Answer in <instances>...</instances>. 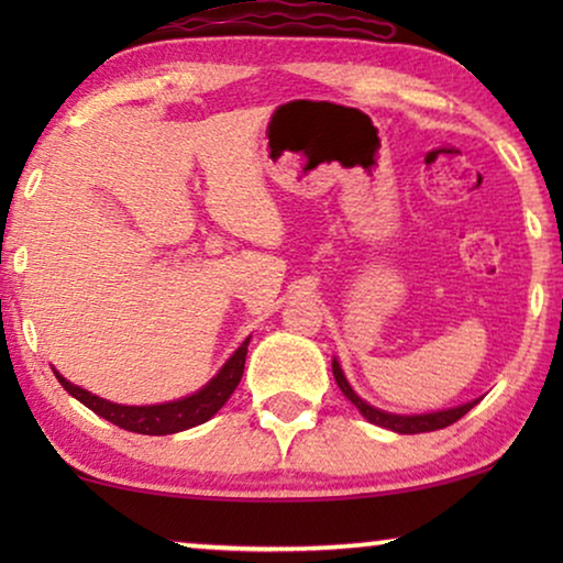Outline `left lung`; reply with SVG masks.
<instances>
[{
  "label": "left lung",
  "mask_w": 563,
  "mask_h": 563,
  "mask_svg": "<svg viewBox=\"0 0 563 563\" xmlns=\"http://www.w3.org/2000/svg\"><path fill=\"white\" fill-rule=\"evenodd\" d=\"M333 376H335L338 387H341L343 395L349 397L351 402L358 407L361 415H364V418H366L368 422H374V426H379V428L395 430V433H405V435H410V433H430V430L449 428V426H453V422H456V420L464 418V415H466L468 410H472V407H474L476 402H479V399H474V402H466V405H461V407H453V410L430 412V415H391V412H382V410H376V407L366 405L364 399H361V397L356 395V391L351 389V384L345 382V376H343V372H341V366H338V361H333Z\"/></svg>",
  "instance_id": "obj_1"
}]
</instances>
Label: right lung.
<instances>
[{"instance_id": "right-lung-1", "label": "right lung", "mask_w": 563, "mask_h": 563, "mask_svg": "<svg viewBox=\"0 0 563 563\" xmlns=\"http://www.w3.org/2000/svg\"><path fill=\"white\" fill-rule=\"evenodd\" d=\"M249 341H243L241 349L230 356L228 364L220 368V374L214 376L205 389H199L197 395L191 397L179 399V402L125 407V405L107 402V399L97 395H89V391L81 387H74V384L66 382L60 374H56V379L60 382V387H64L68 395L79 399L81 405H87L91 412L99 415V418L110 420L112 426L130 430V433H141V435H168V433H179V430L202 426V422L210 420L212 415L228 402V397L233 395V389L238 387V382H241L243 376Z\"/></svg>"}]
</instances>
